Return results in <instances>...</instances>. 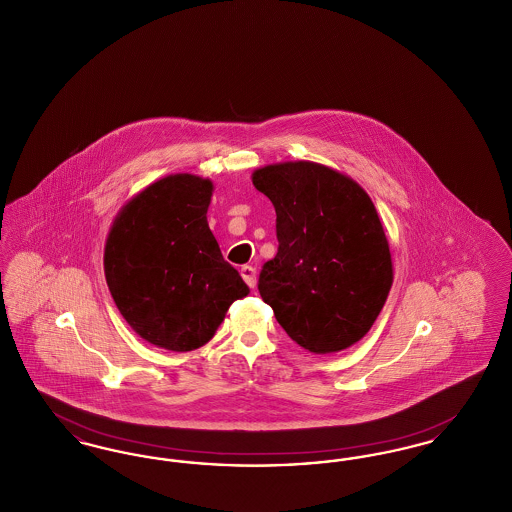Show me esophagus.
I'll return each instance as SVG.
<instances>
[{
    "label": "esophagus",
    "mask_w": 512,
    "mask_h": 512,
    "mask_svg": "<svg viewBox=\"0 0 512 512\" xmlns=\"http://www.w3.org/2000/svg\"><path fill=\"white\" fill-rule=\"evenodd\" d=\"M240 274H242V278H244V282L249 288H255V284H257V270L255 268L251 265H244Z\"/></svg>",
    "instance_id": "esophagus-1"
}]
</instances>
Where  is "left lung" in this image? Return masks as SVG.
<instances>
[{"instance_id": "8db88e82", "label": "left lung", "mask_w": 512, "mask_h": 512, "mask_svg": "<svg viewBox=\"0 0 512 512\" xmlns=\"http://www.w3.org/2000/svg\"><path fill=\"white\" fill-rule=\"evenodd\" d=\"M276 211L278 253L263 265L259 293L286 334L311 353L361 340L391 282L390 245L365 190L309 161L253 172Z\"/></svg>"}]
</instances>
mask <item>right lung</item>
I'll return each instance as SVG.
<instances>
[{"mask_svg":"<svg viewBox=\"0 0 512 512\" xmlns=\"http://www.w3.org/2000/svg\"><path fill=\"white\" fill-rule=\"evenodd\" d=\"M213 184L172 174L122 207L105 244V278L124 320L144 340L192 351L211 340L249 288L209 230Z\"/></svg>","mask_w":512,"mask_h":512,"instance_id":"right-lung-1","label":"right lung"}]
</instances>
